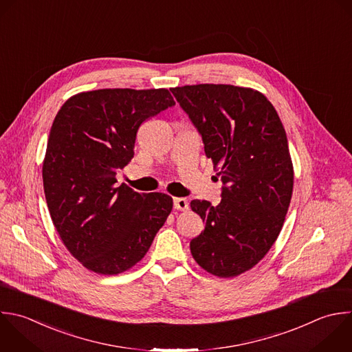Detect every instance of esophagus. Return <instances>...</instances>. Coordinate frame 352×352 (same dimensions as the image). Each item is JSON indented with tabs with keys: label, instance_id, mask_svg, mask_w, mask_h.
Returning <instances> with one entry per match:
<instances>
[{
	"label": "esophagus",
	"instance_id": "34e87169",
	"mask_svg": "<svg viewBox=\"0 0 352 352\" xmlns=\"http://www.w3.org/2000/svg\"><path fill=\"white\" fill-rule=\"evenodd\" d=\"M173 206L177 210H187L188 209V201L186 198H173Z\"/></svg>",
	"mask_w": 352,
	"mask_h": 352
}]
</instances>
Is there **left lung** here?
<instances>
[{
	"label": "left lung",
	"instance_id": "1",
	"mask_svg": "<svg viewBox=\"0 0 352 352\" xmlns=\"http://www.w3.org/2000/svg\"><path fill=\"white\" fill-rule=\"evenodd\" d=\"M202 135L224 184L221 201H191L205 223L191 239L209 274L234 278L253 268L276 241L293 192V164L279 116L258 91L224 84L170 89Z\"/></svg>",
	"mask_w": 352,
	"mask_h": 352
}]
</instances>
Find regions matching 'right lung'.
Returning <instances> with one entry per match:
<instances>
[{
    "label": "right lung",
    "mask_w": 352,
    "mask_h": 352,
    "mask_svg": "<svg viewBox=\"0 0 352 352\" xmlns=\"http://www.w3.org/2000/svg\"><path fill=\"white\" fill-rule=\"evenodd\" d=\"M173 104L165 88L98 89L55 117L43 164L48 209L67 250L96 274L138 264L172 210V197L116 186V173L133 158L142 124Z\"/></svg>",
    "instance_id": "obj_1"
}]
</instances>
